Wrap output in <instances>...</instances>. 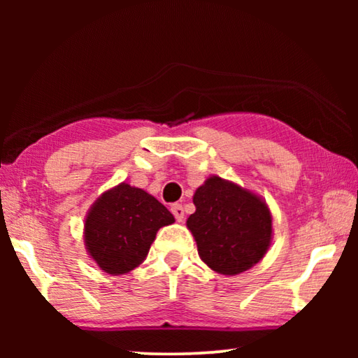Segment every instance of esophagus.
I'll return each mask as SVG.
<instances>
[{"instance_id":"1","label":"esophagus","mask_w":358,"mask_h":358,"mask_svg":"<svg viewBox=\"0 0 358 358\" xmlns=\"http://www.w3.org/2000/svg\"><path fill=\"white\" fill-rule=\"evenodd\" d=\"M171 211L173 213L175 220H177L178 222H183V220H185V208H183V205L173 203L172 207H171Z\"/></svg>"}]
</instances>
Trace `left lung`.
Segmentation results:
<instances>
[{"label": "left lung", "instance_id": "left-lung-1", "mask_svg": "<svg viewBox=\"0 0 358 358\" xmlns=\"http://www.w3.org/2000/svg\"><path fill=\"white\" fill-rule=\"evenodd\" d=\"M196 213L187 229L211 270L238 275L264 257L271 240V215L252 192L211 177L194 194Z\"/></svg>", "mask_w": 358, "mask_h": 358}]
</instances>
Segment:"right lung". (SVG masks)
<instances>
[{
	"instance_id": "right-lung-1",
	"label": "right lung",
	"mask_w": 358,
	"mask_h": 358,
	"mask_svg": "<svg viewBox=\"0 0 358 358\" xmlns=\"http://www.w3.org/2000/svg\"><path fill=\"white\" fill-rule=\"evenodd\" d=\"M175 221L153 196L121 183L96 201L85 221V243L107 273L123 275L143 262L156 232Z\"/></svg>"
}]
</instances>
